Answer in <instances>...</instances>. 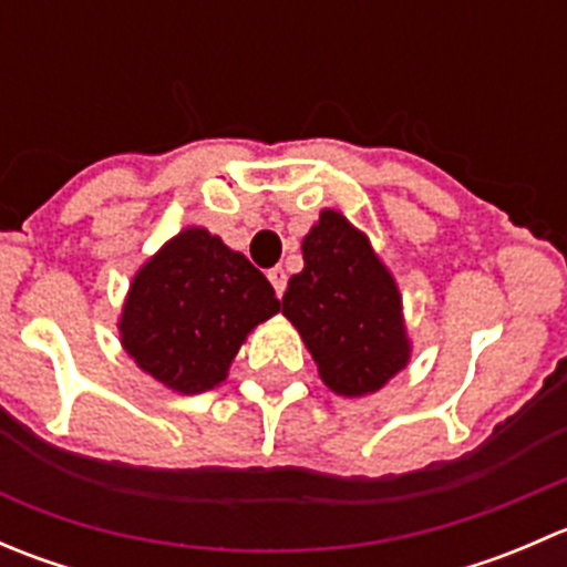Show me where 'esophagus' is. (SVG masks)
Listing matches in <instances>:
<instances>
[{
  "instance_id": "obj_1",
  "label": "esophagus",
  "mask_w": 567,
  "mask_h": 567,
  "mask_svg": "<svg viewBox=\"0 0 567 567\" xmlns=\"http://www.w3.org/2000/svg\"><path fill=\"white\" fill-rule=\"evenodd\" d=\"M268 279H271V285H274V293H277L279 299H282L285 282H288V277H285L282 268H271V271H268Z\"/></svg>"
}]
</instances>
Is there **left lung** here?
<instances>
[{
    "mask_svg": "<svg viewBox=\"0 0 567 567\" xmlns=\"http://www.w3.org/2000/svg\"><path fill=\"white\" fill-rule=\"evenodd\" d=\"M282 312L301 331L318 373L337 394L381 390L409 362L400 293L368 238L337 210H323L301 244Z\"/></svg>",
    "mask_w": 567,
    "mask_h": 567,
    "instance_id": "obj_1",
    "label": "left lung"
}]
</instances>
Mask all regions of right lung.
Returning a JSON list of instances; mask_svg holds the SVG:
<instances>
[{"instance_id":"right-lung-1","label":"right lung","mask_w":567,"mask_h":567,"mask_svg":"<svg viewBox=\"0 0 567 567\" xmlns=\"http://www.w3.org/2000/svg\"><path fill=\"white\" fill-rule=\"evenodd\" d=\"M279 312L271 282L208 230H183L134 277L123 346L145 373L183 394L214 390L241 342Z\"/></svg>"}]
</instances>
